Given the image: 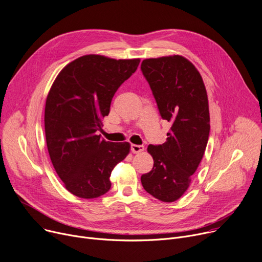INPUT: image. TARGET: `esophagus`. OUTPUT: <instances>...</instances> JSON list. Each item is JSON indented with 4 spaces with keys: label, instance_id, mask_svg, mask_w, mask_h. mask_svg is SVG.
Segmentation results:
<instances>
[{
    "label": "esophagus",
    "instance_id": "obj_1",
    "mask_svg": "<svg viewBox=\"0 0 262 262\" xmlns=\"http://www.w3.org/2000/svg\"><path fill=\"white\" fill-rule=\"evenodd\" d=\"M144 150V146L143 145H137V144H132V151L134 154H139Z\"/></svg>",
    "mask_w": 262,
    "mask_h": 262
}]
</instances>
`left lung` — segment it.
<instances>
[{
  "label": "left lung",
  "instance_id": "1",
  "mask_svg": "<svg viewBox=\"0 0 262 262\" xmlns=\"http://www.w3.org/2000/svg\"><path fill=\"white\" fill-rule=\"evenodd\" d=\"M141 70L149 83L161 117L172 125L162 145H149L154 167L141 183L154 198L171 203L191 183L210 133L207 91L198 69L181 55L144 59Z\"/></svg>",
  "mask_w": 262,
  "mask_h": 262
}]
</instances>
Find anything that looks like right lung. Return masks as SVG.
<instances>
[{"mask_svg": "<svg viewBox=\"0 0 262 262\" xmlns=\"http://www.w3.org/2000/svg\"><path fill=\"white\" fill-rule=\"evenodd\" d=\"M140 59L83 55L55 78L45 106L47 147L53 167L69 192L96 199L111 189L115 166L129 154L128 142L113 143L97 135L115 93Z\"/></svg>", "mask_w": 262, "mask_h": 262, "instance_id": "1", "label": "right lung"}]
</instances>
